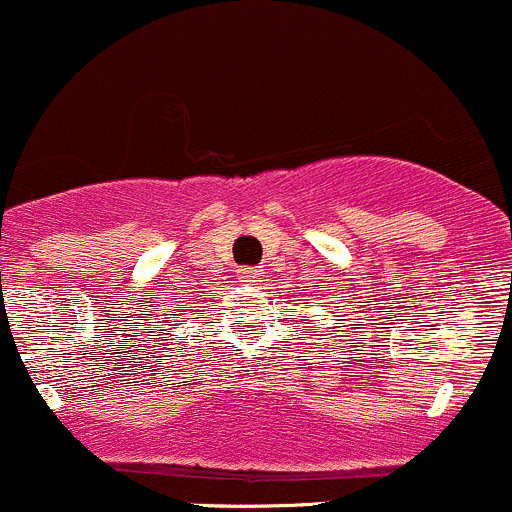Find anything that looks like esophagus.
Here are the masks:
<instances>
[{
  "instance_id": "esophagus-1",
  "label": "esophagus",
  "mask_w": 512,
  "mask_h": 512,
  "mask_svg": "<svg viewBox=\"0 0 512 512\" xmlns=\"http://www.w3.org/2000/svg\"><path fill=\"white\" fill-rule=\"evenodd\" d=\"M239 278L246 283L261 281V268H239Z\"/></svg>"
}]
</instances>
